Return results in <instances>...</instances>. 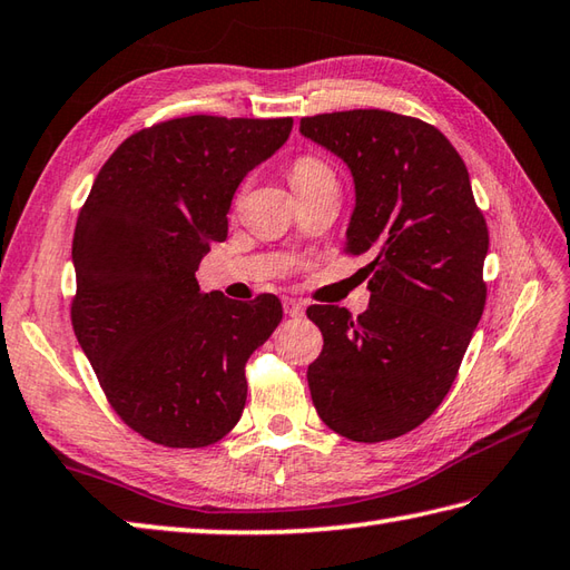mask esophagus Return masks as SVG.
<instances>
[{
    "label": "esophagus",
    "mask_w": 570,
    "mask_h": 570,
    "mask_svg": "<svg viewBox=\"0 0 570 570\" xmlns=\"http://www.w3.org/2000/svg\"><path fill=\"white\" fill-rule=\"evenodd\" d=\"M283 307H285L287 317H302V314H305V305H302L299 299H293V297H285Z\"/></svg>",
    "instance_id": "obj_1"
}]
</instances>
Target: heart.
Instances as JSON below:
<instances>
[{
  "label": "heart",
  "mask_w": 570,
  "mask_h": 570,
  "mask_svg": "<svg viewBox=\"0 0 570 570\" xmlns=\"http://www.w3.org/2000/svg\"><path fill=\"white\" fill-rule=\"evenodd\" d=\"M289 183H293L295 193L302 189H312L324 183H336L334 170L326 166V163L317 156H299L295 158L293 166H289Z\"/></svg>",
  "instance_id": "obj_1"
}]
</instances>
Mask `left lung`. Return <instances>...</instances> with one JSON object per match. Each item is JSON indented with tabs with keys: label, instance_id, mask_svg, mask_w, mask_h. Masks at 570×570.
I'll return each instance as SVG.
<instances>
[{
	"label": "left lung",
	"instance_id": "left-lung-1",
	"mask_svg": "<svg viewBox=\"0 0 570 570\" xmlns=\"http://www.w3.org/2000/svg\"><path fill=\"white\" fill-rule=\"evenodd\" d=\"M299 134L356 187L346 253L365 256L371 305H312L324 348L307 368L322 422L351 441L420 426L456 381L485 307L488 226L459 150L432 124L383 109L305 117Z\"/></svg>",
	"mask_w": 570,
	"mask_h": 570
}]
</instances>
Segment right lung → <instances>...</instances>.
Masks as SVG:
<instances>
[{
    "mask_svg": "<svg viewBox=\"0 0 570 570\" xmlns=\"http://www.w3.org/2000/svg\"><path fill=\"white\" fill-rule=\"evenodd\" d=\"M293 119H170L126 138L99 170L72 236V328L114 412L170 449L229 434L246 361L283 320L275 295L202 293L199 261L229 234L234 193Z\"/></svg>",
    "mask_w": 570,
    "mask_h": 570,
    "instance_id": "1",
    "label": "right lung"
}]
</instances>
